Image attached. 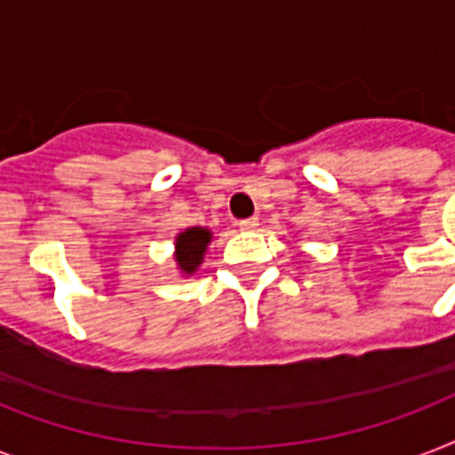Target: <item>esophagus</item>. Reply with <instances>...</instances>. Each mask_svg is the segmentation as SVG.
Instances as JSON below:
<instances>
[{"label": "esophagus", "instance_id": "esophagus-1", "mask_svg": "<svg viewBox=\"0 0 455 455\" xmlns=\"http://www.w3.org/2000/svg\"><path fill=\"white\" fill-rule=\"evenodd\" d=\"M257 224H259V221H257V217H250V220L238 221V227H241L243 231H252V228H257Z\"/></svg>", "mask_w": 455, "mask_h": 455}]
</instances>
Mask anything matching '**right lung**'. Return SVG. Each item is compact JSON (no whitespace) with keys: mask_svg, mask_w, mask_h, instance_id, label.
Segmentation results:
<instances>
[{"mask_svg":"<svg viewBox=\"0 0 455 455\" xmlns=\"http://www.w3.org/2000/svg\"><path fill=\"white\" fill-rule=\"evenodd\" d=\"M210 241H212V231L203 227L186 228V231L177 235V241H174V259H177L179 271L184 276H191V274L198 271Z\"/></svg>","mask_w":455,"mask_h":455,"instance_id":"obj_1","label":"right lung"}]
</instances>
